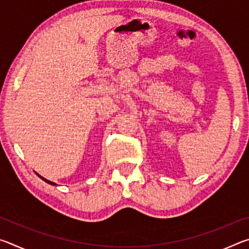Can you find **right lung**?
<instances>
[{
	"label": "right lung",
	"instance_id": "right-lung-1",
	"mask_svg": "<svg viewBox=\"0 0 249 249\" xmlns=\"http://www.w3.org/2000/svg\"><path fill=\"white\" fill-rule=\"evenodd\" d=\"M39 177H40V176H39ZM40 178H41V179H43L44 181H46V182H47V183H49V184H54L53 182H52V181H49V180H46L45 178H43V177H40Z\"/></svg>",
	"mask_w": 249,
	"mask_h": 249
}]
</instances>
